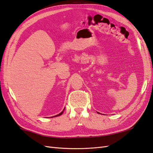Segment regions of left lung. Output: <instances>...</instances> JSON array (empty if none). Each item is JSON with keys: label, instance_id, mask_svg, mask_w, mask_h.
<instances>
[{"label": "left lung", "instance_id": "1", "mask_svg": "<svg viewBox=\"0 0 153 153\" xmlns=\"http://www.w3.org/2000/svg\"><path fill=\"white\" fill-rule=\"evenodd\" d=\"M98 113H99V112H98Z\"/></svg>", "mask_w": 153, "mask_h": 153}]
</instances>
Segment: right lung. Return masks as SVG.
I'll use <instances>...</instances> for the list:
<instances>
[{"instance_id": "right-lung-1", "label": "right lung", "mask_w": 153, "mask_h": 153, "mask_svg": "<svg viewBox=\"0 0 153 153\" xmlns=\"http://www.w3.org/2000/svg\"><path fill=\"white\" fill-rule=\"evenodd\" d=\"M64 110H65V108L63 109V111H62L61 113H59V114H57V115H56V116H53V117H56V116H61L62 114V113H63V112H64Z\"/></svg>"}]
</instances>
